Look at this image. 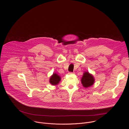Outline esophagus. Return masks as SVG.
<instances>
[{
  "mask_svg": "<svg viewBox=\"0 0 129 129\" xmlns=\"http://www.w3.org/2000/svg\"><path fill=\"white\" fill-rule=\"evenodd\" d=\"M74 72H68V74L69 75H73V74H74Z\"/></svg>",
  "mask_w": 129,
  "mask_h": 129,
  "instance_id": "esophagus-1",
  "label": "esophagus"
}]
</instances>
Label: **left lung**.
I'll return each mask as SVG.
<instances>
[{"mask_svg":"<svg viewBox=\"0 0 129 129\" xmlns=\"http://www.w3.org/2000/svg\"><path fill=\"white\" fill-rule=\"evenodd\" d=\"M95 82V79L93 75L88 71L84 72L83 77L81 79V83L85 88H88L92 86Z\"/></svg>","mask_w":129,"mask_h":129,"instance_id":"left-lung-1","label":"left lung"}]
</instances>
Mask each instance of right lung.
Listing matches in <instances>:
<instances>
[{
    "instance_id": "right-lung-1",
    "label": "right lung",
    "mask_w": 129,
    "mask_h": 129,
    "mask_svg": "<svg viewBox=\"0 0 129 129\" xmlns=\"http://www.w3.org/2000/svg\"><path fill=\"white\" fill-rule=\"evenodd\" d=\"M61 80V78L57 73H53L49 79V83L53 86L58 85Z\"/></svg>"
}]
</instances>
